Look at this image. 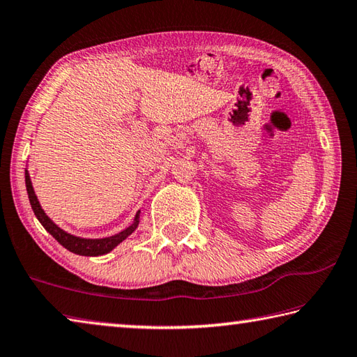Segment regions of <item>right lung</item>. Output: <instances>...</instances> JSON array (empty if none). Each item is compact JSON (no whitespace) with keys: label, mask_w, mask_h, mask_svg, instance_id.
<instances>
[{"label":"right lung","mask_w":357,"mask_h":357,"mask_svg":"<svg viewBox=\"0 0 357 357\" xmlns=\"http://www.w3.org/2000/svg\"><path fill=\"white\" fill-rule=\"evenodd\" d=\"M24 182H26V191H28V197H29V204L33 207L34 215L37 216V220L40 221V224L45 227L47 232H50L53 235V238L59 243V245L64 246L68 251L78 255H89V257H96V255H103L108 254L109 251H112L119 243H122L128 235H131L135 232V229L139 224V211L135 218L133 224L130 227H127L123 232L117 234L114 236H108V238H100V240H87V238H78V236H73L70 234L64 232V230L59 229L56 224L50 220V218L43 213V210L40 207L39 201L34 195L33 185H31V178L28 171H24Z\"/></svg>","instance_id":"1"}]
</instances>
